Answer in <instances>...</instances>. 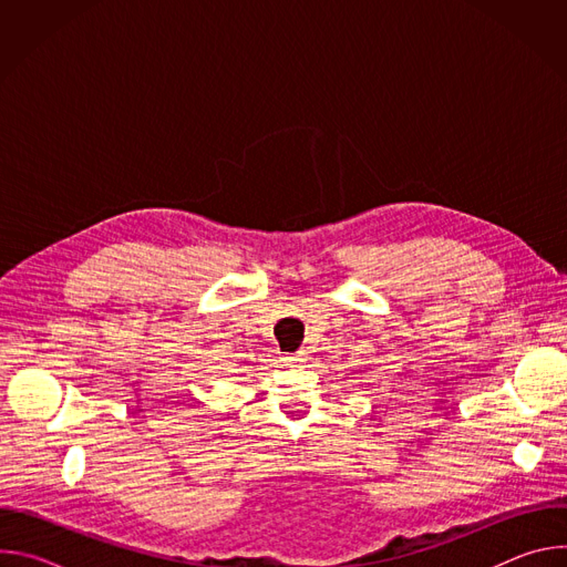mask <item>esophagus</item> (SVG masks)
<instances>
[{
  "label": "esophagus",
  "mask_w": 567,
  "mask_h": 567,
  "mask_svg": "<svg viewBox=\"0 0 567 567\" xmlns=\"http://www.w3.org/2000/svg\"><path fill=\"white\" fill-rule=\"evenodd\" d=\"M289 361H291V363H296V365H298V363H302V361H305V352H296L293 357H289Z\"/></svg>",
  "instance_id": "obj_1"
}]
</instances>
